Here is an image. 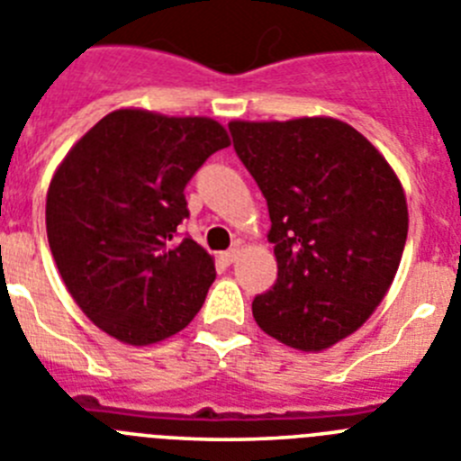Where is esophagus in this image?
<instances>
[{
	"mask_svg": "<svg viewBox=\"0 0 461 461\" xmlns=\"http://www.w3.org/2000/svg\"><path fill=\"white\" fill-rule=\"evenodd\" d=\"M236 257H239V248H230V250H225V252H221V259L225 261L227 267H230L231 261L236 259Z\"/></svg>",
	"mask_w": 461,
	"mask_h": 461,
	"instance_id": "esophagus-1",
	"label": "esophagus"
}]
</instances>
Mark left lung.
Returning a JSON list of instances; mask_svg holds the SVG:
<instances>
[{"instance_id": "left-lung-1", "label": "left lung", "mask_w": 461, "mask_h": 461, "mask_svg": "<svg viewBox=\"0 0 461 461\" xmlns=\"http://www.w3.org/2000/svg\"><path fill=\"white\" fill-rule=\"evenodd\" d=\"M234 151L271 218L277 280L252 317L271 338L321 351L375 312L400 267L409 230L404 190L349 123L312 117L231 122Z\"/></svg>"}]
</instances>
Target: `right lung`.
Listing matches in <instances>:
<instances>
[{
    "instance_id": "right-lung-1",
    "label": "right lung",
    "mask_w": 461,
    "mask_h": 461,
    "mask_svg": "<svg viewBox=\"0 0 461 461\" xmlns=\"http://www.w3.org/2000/svg\"><path fill=\"white\" fill-rule=\"evenodd\" d=\"M225 128L204 117L117 110L70 149L48 190L45 227L61 280L112 338L153 344L200 312L213 259L179 225L185 185Z\"/></svg>"
}]
</instances>
